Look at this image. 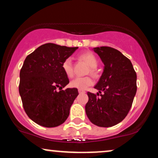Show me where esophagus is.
I'll use <instances>...</instances> for the list:
<instances>
[{"label":"esophagus","mask_w":158,"mask_h":158,"mask_svg":"<svg viewBox=\"0 0 158 158\" xmlns=\"http://www.w3.org/2000/svg\"><path fill=\"white\" fill-rule=\"evenodd\" d=\"M79 94H85V91H84V90H79Z\"/></svg>","instance_id":"obj_1"}]
</instances>
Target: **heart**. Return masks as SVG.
Masks as SVG:
<instances>
[{"label":"heart","mask_w":158,"mask_h":158,"mask_svg":"<svg viewBox=\"0 0 158 158\" xmlns=\"http://www.w3.org/2000/svg\"><path fill=\"white\" fill-rule=\"evenodd\" d=\"M79 58L86 62L88 66L90 67V73L94 77H97V71L96 70V68L98 65V60L97 58L96 57L94 53L90 52H86L81 53L79 56ZM61 68H62L63 71L65 75L68 78L73 77V65H72L71 59L70 58L64 59V61L61 64ZM94 84V81L91 78L89 77H79L76 78L73 80H72L70 83V86L71 88H77L79 90H85L88 87Z\"/></svg>","instance_id":"b5f03b06"}]
</instances>
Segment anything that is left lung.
I'll return each instance as SVG.
<instances>
[{"mask_svg":"<svg viewBox=\"0 0 158 158\" xmlns=\"http://www.w3.org/2000/svg\"><path fill=\"white\" fill-rule=\"evenodd\" d=\"M104 70L94 88L97 95L88 92L85 112L93 124L111 127L123 121L129 112L137 92V74L131 61L110 47L94 48ZM99 93L101 97L98 98Z\"/></svg>","mask_w":158,"mask_h":158,"instance_id":"1","label":"left lung"}]
</instances>
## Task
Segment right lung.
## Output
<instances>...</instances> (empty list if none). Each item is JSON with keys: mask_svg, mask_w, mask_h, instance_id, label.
<instances>
[{"mask_svg": "<svg viewBox=\"0 0 158 158\" xmlns=\"http://www.w3.org/2000/svg\"><path fill=\"white\" fill-rule=\"evenodd\" d=\"M77 49L48 43L39 47L23 61L19 94L27 116L40 126L52 128L68 119L79 93L77 88L62 90L69 79L61 64Z\"/></svg>", "mask_w": 158, "mask_h": 158, "instance_id": "right-lung-1", "label": "right lung"}]
</instances>
